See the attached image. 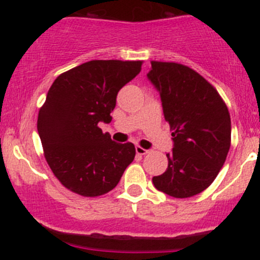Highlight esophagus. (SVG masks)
Segmentation results:
<instances>
[{"label": "esophagus", "mask_w": 260, "mask_h": 260, "mask_svg": "<svg viewBox=\"0 0 260 260\" xmlns=\"http://www.w3.org/2000/svg\"><path fill=\"white\" fill-rule=\"evenodd\" d=\"M136 152H137L138 154H147L148 153V149H146V148H143V147H141V146H137L136 147Z\"/></svg>", "instance_id": "obj_1"}]
</instances>
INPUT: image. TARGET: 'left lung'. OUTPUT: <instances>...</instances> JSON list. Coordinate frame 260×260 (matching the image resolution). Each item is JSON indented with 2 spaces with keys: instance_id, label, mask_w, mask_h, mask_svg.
I'll return each instance as SVG.
<instances>
[{
  "instance_id": "1",
  "label": "left lung",
  "mask_w": 260,
  "mask_h": 260,
  "mask_svg": "<svg viewBox=\"0 0 260 260\" xmlns=\"http://www.w3.org/2000/svg\"><path fill=\"white\" fill-rule=\"evenodd\" d=\"M159 91L174 149L169 166L152 179L154 187L176 199L203 192L216 179L232 142L228 107L198 72L179 62L151 61L147 74Z\"/></svg>"
}]
</instances>
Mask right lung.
Returning <instances> with one entry per match:
<instances>
[{
  "label": "right lung",
  "mask_w": 260,
  "mask_h": 260,
  "mask_svg": "<svg viewBox=\"0 0 260 260\" xmlns=\"http://www.w3.org/2000/svg\"><path fill=\"white\" fill-rule=\"evenodd\" d=\"M142 62L91 60L60 74L50 86L38 132L46 162L68 190L85 198L104 195L135 159L133 143L114 142L98 124L111 122L118 91Z\"/></svg>",
  "instance_id": "right-lung-1"
}]
</instances>
